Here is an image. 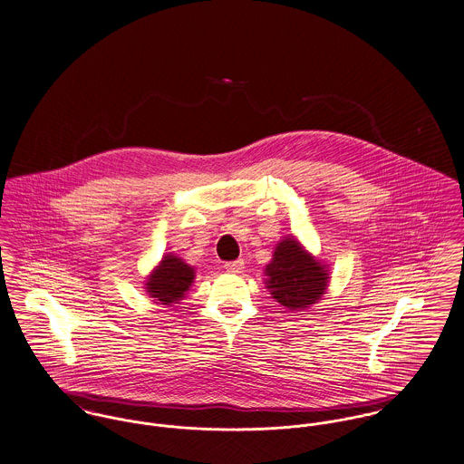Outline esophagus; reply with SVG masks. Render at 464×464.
Wrapping results in <instances>:
<instances>
[{"instance_id": "esophagus-1", "label": "esophagus", "mask_w": 464, "mask_h": 464, "mask_svg": "<svg viewBox=\"0 0 464 464\" xmlns=\"http://www.w3.org/2000/svg\"><path fill=\"white\" fill-rule=\"evenodd\" d=\"M243 267H245V262H243V260H234V262H227V264H225V269H227L228 273H241Z\"/></svg>"}]
</instances>
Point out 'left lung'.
I'll return each mask as SVG.
<instances>
[{
	"mask_svg": "<svg viewBox=\"0 0 464 464\" xmlns=\"http://www.w3.org/2000/svg\"><path fill=\"white\" fill-rule=\"evenodd\" d=\"M269 295L287 310L303 312L321 301L330 285L328 264L308 252L295 236L280 239L264 269Z\"/></svg>",
	"mask_w": 464,
	"mask_h": 464,
	"instance_id": "left-lung-1",
	"label": "left lung"
}]
</instances>
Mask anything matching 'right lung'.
Returning a JSON list of instances; mask_svg holds the SVG:
<instances>
[{"label": "right lung", "mask_w": 464, "mask_h": 464, "mask_svg": "<svg viewBox=\"0 0 464 464\" xmlns=\"http://www.w3.org/2000/svg\"><path fill=\"white\" fill-rule=\"evenodd\" d=\"M195 267L184 262L175 253L163 255L161 262L150 271L145 280V291L158 304L171 306L179 303L193 285Z\"/></svg>", "instance_id": "add662e5"}]
</instances>
